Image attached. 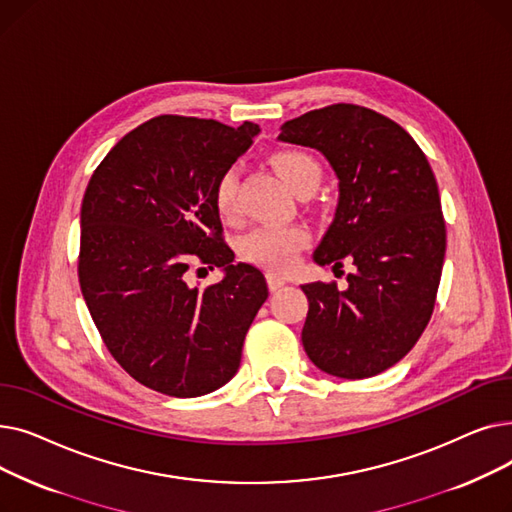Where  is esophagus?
<instances>
[{
  "mask_svg": "<svg viewBox=\"0 0 512 512\" xmlns=\"http://www.w3.org/2000/svg\"><path fill=\"white\" fill-rule=\"evenodd\" d=\"M265 280H267V286H270L272 292L280 290V288L286 284V278H282V276H278V274H274V272H267V274H265Z\"/></svg>",
  "mask_w": 512,
  "mask_h": 512,
  "instance_id": "esophagus-1",
  "label": "esophagus"
}]
</instances>
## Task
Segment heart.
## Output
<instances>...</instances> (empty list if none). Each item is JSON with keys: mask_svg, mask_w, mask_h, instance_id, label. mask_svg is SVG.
Wrapping results in <instances>:
<instances>
[{"mask_svg": "<svg viewBox=\"0 0 512 512\" xmlns=\"http://www.w3.org/2000/svg\"><path fill=\"white\" fill-rule=\"evenodd\" d=\"M272 164L286 184L297 195L315 191L321 182L319 161L301 149H278ZM213 203L222 218H234L238 213V170L226 168L213 188ZM309 242V232L303 226H259L242 240V255L249 261L282 272L297 261V255Z\"/></svg>", "mask_w": 512, "mask_h": 512, "instance_id": "b5f03b06", "label": "heart"}]
</instances>
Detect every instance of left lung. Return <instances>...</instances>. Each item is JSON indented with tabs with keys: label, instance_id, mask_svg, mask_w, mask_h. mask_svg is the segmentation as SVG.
<instances>
[{
	"label": "left lung",
	"instance_id": "1",
	"mask_svg": "<svg viewBox=\"0 0 512 512\" xmlns=\"http://www.w3.org/2000/svg\"><path fill=\"white\" fill-rule=\"evenodd\" d=\"M280 141L326 155L340 180L334 222L313 259L355 270L348 288L305 284L303 346L330 375L363 380L386 371L417 344L436 307L446 222L425 153L394 120L334 103L282 126Z\"/></svg>",
	"mask_w": 512,
	"mask_h": 512
}]
</instances>
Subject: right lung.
I'll return each instance as SVG.
<instances>
[{"label": "right lung", "instance_id": "right-lung-1", "mask_svg": "<svg viewBox=\"0 0 512 512\" xmlns=\"http://www.w3.org/2000/svg\"><path fill=\"white\" fill-rule=\"evenodd\" d=\"M257 132L253 122L157 116L122 137L89 180L80 290L107 351L155 392L193 398L230 382L267 299L257 267L232 263L213 203L215 180ZM193 262L227 276L188 287Z\"/></svg>", "mask_w": 512, "mask_h": 512}]
</instances>
